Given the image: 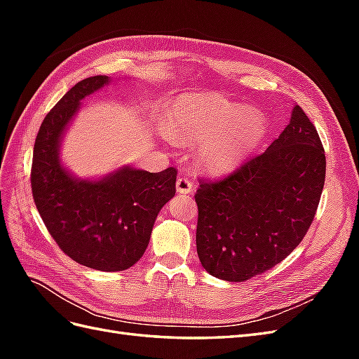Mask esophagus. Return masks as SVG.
Wrapping results in <instances>:
<instances>
[{"mask_svg":"<svg viewBox=\"0 0 359 359\" xmlns=\"http://www.w3.org/2000/svg\"><path fill=\"white\" fill-rule=\"evenodd\" d=\"M177 191L181 194H189L193 191V184L189 178L181 177L177 180Z\"/></svg>","mask_w":359,"mask_h":359,"instance_id":"34e87169","label":"esophagus"}]
</instances>
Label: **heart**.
<instances>
[{
	"label": "heart",
	"mask_w": 359,
	"mask_h": 359,
	"mask_svg": "<svg viewBox=\"0 0 359 359\" xmlns=\"http://www.w3.org/2000/svg\"><path fill=\"white\" fill-rule=\"evenodd\" d=\"M266 118L217 93H187L166 111L165 133L173 142L196 148V165L212 175L232 172L266 136Z\"/></svg>",
	"instance_id": "heart-1"
}]
</instances>
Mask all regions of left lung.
I'll list each match as a JSON object with an SVG mask.
<instances>
[{
	"mask_svg": "<svg viewBox=\"0 0 359 359\" xmlns=\"http://www.w3.org/2000/svg\"><path fill=\"white\" fill-rule=\"evenodd\" d=\"M325 151L298 104L264 154L217 182H201L198 256L206 273L245 281L287 257L316 214L325 184Z\"/></svg>",
	"mask_w": 359,
	"mask_h": 359,
	"instance_id": "obj_1",
	"label": "left lung"
}]
</instances>
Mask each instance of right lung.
Listing matches in <instances>:
<instances>
[{"instance_id":"obj_1","label":"right lung","mask_w":359,"mask_h":359,"mask_svg":"<svg viewBox=\"0 0 359 359\" xmlns=\"http://www.w3.org/2000/svg\"><path fill=\"white\" fill-rule=\"evenodd\" d=\"M111 83L91 76L76 83L43 119L34 144L31 189L49 233L74 262L124 271L144 256L160 210L175 196V168L148 172L121 166L102 178H78L60 151L81 102Z\"/></svg>"}]
</instances>
